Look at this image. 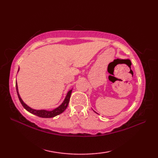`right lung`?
I'll return each instance as SVG.
<instances>
[{
  "label": "right lung",
  "mask_w": 158,
  "mask_h": 158,
  "mask_svg": "<svg viewBox=\"0 0 158 158\" xmlns=\"http://www.w3.org/2000/svg\"><path fill=\"white\" fill-rule=\"evenodd\" d=\"M19 71V70H18ZM16 90H17V93H18V96L20 102L22 105V106H23L26 110H27L28 112L31 113L34 115L38 116V117H43V118H51V117H53L56 115H60V113H63L64 110H66V109L67 108V106L69 105V103L70 101V95H71V92H72V89L70 90V91L67 93V95L66 96V98L64 100V102H62V104L60 106H58V108L55 109L54 110H35L32 109L31 108H30L28 106H27L26 104L23 102V100H22V98H20V96L18 93V85H17V82H16Z\"/></svg>",
  "instance_id": "1"
}]
</instances>
